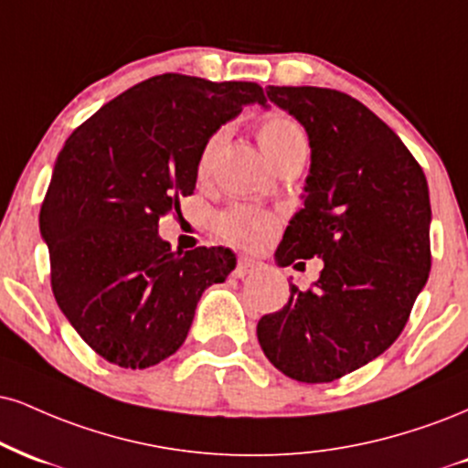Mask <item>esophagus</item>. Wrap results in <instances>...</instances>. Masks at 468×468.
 <instances>
[{
	"label": "esophagus",
	"instance_id": "esophagus-1",
	"mask_svg": "<svg viewBox=\"0 0 468 468\" xmlns=\"http://www.w3.org/2000/svg\"><path fill=\"white\" fill-rule=\"evenodd\" d=\"M261 268V263L255 261V259L250 257H239L238 259V266H235V277H246V274H252L257 272V270Z\"/></svg>",
	"mask_w": 468,
	"mask_h": 468
}]
</instances>
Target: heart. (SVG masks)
Wrapping results in <instances>:
<instances>
[{
  "instance_id": "b5f03b06",
  "label": "heart",
  "mask_w": 468,
  "mask_h": 468,
  "mask_svg": "<svg viewBox=\"0 0 468 468\" xmlns=\"http://www.w3.org/2000/svg\"><path fill=\"white\" fill-rule=\"evenodd\" d=\"M224 128L213 131L200 145L198 159H196V176L200 180L211 174L213 161H216L219 145L224 142ZM257 139L261 150L274 165L292 159L296 154H307L309 142L303 126L288 115H272L266 122L259 123ZM277 229V219L272 213L257 209L249 205H230L229 209L219 211L213 218V230L219 239L229 241L241 249H257L272 238Z\"/></svg>"
}]
</instances>
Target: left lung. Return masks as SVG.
<instances>
[{
  "mask_svg": "<svg viewBox=\"0 0 468 468\" xmlns=\"http://www.w3.org/2000/svg\"><path fill=\"white\" fill-rule=\"evenodd\" d=\"M305 126L312 145L305 207L285 229L281 266L320 257L309 290L266 314V357L303 384H329L379 357L401 335L431 268L430 191L397 133L351 95L268 87ZM298 266V263H296Z\"/></svg>",
  "mask_w": 468,
  "mask_h": 468,
  "instance_id": "8db88e82",
  "label": "left lung"
}]
</instances>
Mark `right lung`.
<instances>
[{
    "mask_svg": "<svg viewBox=\"0 0 468 468\" xmlns=\"http://www.w3.org/2000/svg\"><path fill=\"white\" fill-rule=\"evenodd\" d=\"M257 82L161 73L117 95L69 134L41 205L49 279L78 335L122 368H148L187 337L202 292L235 268L224 246L174 252L159 219L196 187L200 145Z\"/></svg>",
    "mask_w": 468,
    "mask_h": 468,
    "instance_id": "add662e5",
    "label": "right lung"
}]
</instances>
